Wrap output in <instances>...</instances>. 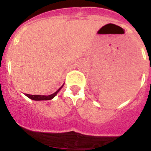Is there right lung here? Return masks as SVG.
<instances>
[{
    "mask_svg": "<svg viewBox=\"0 0 151 151\" xmlns=\"http://www.w3.org/2000/svg\"><path fill=\"white\" fill-rule=\"evenodd\" d=\"M63 86H64V84L62 85V86L60 87L58 90H57V91L55 92V93H54L51 94V95H48V96H42V95H30V94H27L25 93V95L27 96V97H29V99H32V100H36V101H39V100H49V99H53L55 96L56 95H57V93L59 92V90H61V88L63 87Z\"/></svg>",
    "mask_w": 151,
    "mask_h": 151,
    "instance_id": "right-lung-1",
    "label": "right lung"
}]
</instances>
